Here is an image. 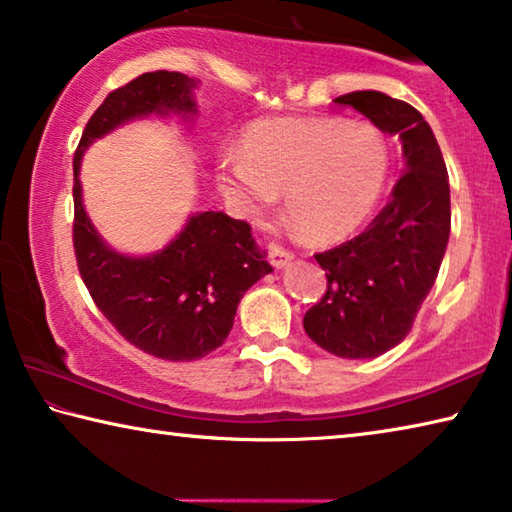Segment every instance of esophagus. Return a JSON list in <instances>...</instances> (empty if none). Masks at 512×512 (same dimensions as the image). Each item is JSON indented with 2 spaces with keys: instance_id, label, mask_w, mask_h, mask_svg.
<instances>
[{
  "instance_id": "34e87169",
  "label": "esophagus",
  "mask_w": 512,
  "mask_h": 512,
  "mask_svg": "<svg viewBox=\"0 0 512 512\" xmlns=\"http://www.w3.org/2000/svg\"><path fill=\"white\" fill-rule=\"evenodd\" d=\"M268 259H271V264L275 268H284L293 259V253H289V250L282 248L280 244H271L268 246Z\"/></svg>"
}]
</instances>
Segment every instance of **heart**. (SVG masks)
I'll return each mask as SVG.
<instances>
[{"instance_id":"heart-1","label":"heart","mask_w":512,"mask_h":512,"mask_svg":"<svg viewBox=\"0 0 512 512\" xmlns=\"http://www.w3.org/2000/svg\"><path fill=\"white\" fill-rule=\"evenodd\" d=\"M388 176V149L366 121L275 117L250 124L239 155L219 162L216 178L239 194L253 219L287 198L291 223L311 241L352 235L375 210Z\"/></svg>"}]
</instances>
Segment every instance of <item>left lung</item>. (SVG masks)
Wrapping results in <instances>:
<instances>
[{
  "label": "left lung",
  "instance_id": "8db88e82",
  "mask_svg": "<svg viewBox=\"0 0 512 512\" xmlns=\"http://www.w3.org/2000/svg\"><path fill=\"white\" fill-rule=\"evenodd\" d=\"M402 144L404 176L359 237L318 253L327 291L302 325L341 359H375L406 339L443 264L452 207L449 178L431 126L418 110L377 90L334 99Z\"/></svg>",
  "mask_w": 512,
  "mask_h": 512
}]
</instances>
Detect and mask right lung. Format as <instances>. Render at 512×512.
I'll list each match as a JSON object with an SVG mask.
<instances>
[{"instance_id":"1","label":"right lung","mask_w":512,"mask_h":512,"mask_svg":"<svg viewBox=\"0 0 512 512\" xmlns=\"http://www.w3.org/2000/svg\"><path fill=\"white\" fill-rule=\"evenodd\" d=\"M198 81L146 72L110 92L85 126L74 155V250L92 300L135 348L167 361H194L228 339L244 293L273 271L246 221L223 212L189 214L185 228L151 255L119 253L83 205L81 160L90 144L142 117L196 115Z\"/></svg>"}]
</instances>
